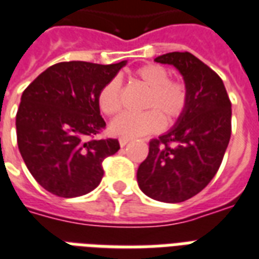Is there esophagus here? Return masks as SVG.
<instances>
[{"label": "esophagus", "instance_id": "obj_1", "mask_svg": "<svg viewBox=\"0 0 259 259\" xmlns=\"http://www.w3.org/2000/svg\"><path fill=\"white\" fill-rule=\"evenodd\" d=\"M129 138H123V137H121L119 138V145L122 146V148H123V146L125 145H127V144H129Z\"/></svg>", "mask_w": 259, "mask_h": 259}]
</instances>
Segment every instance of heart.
<instances>
[{"instance_id":"1","label":"heart","mask_w":259,"mask_h":259,"mask_svg":"<svg viewBox=\"0 0 259 259\" xmlns=\"http://www.w3.org/2000/svg\"><path fill=\"white\" fill-rule=\"evenodd\" d=\"M134 76L149 89L144 101V113H126L115 118L110 132L123 138L156 133L166 123L183 117L188 107L189 94L184 82L169 79V71L156 63H148L134 71ZM98 106L105 115L113 117L122 109V87L118 79L105 83L98 93Z\"/></svg>"}]
</instances>
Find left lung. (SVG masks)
Returning <instances> with one entry per match:
<instances>
[{
	"mask_svg": "<svg viewBox=\"0 0 259 259\" xmlns=\"http://www.w3.org/2000/svg\"><path fill=\"white\" fill-rule=\"evenodd\" d=\"M180 71L188 107L176 126L149 141V154L137 170L145 195L180 203L204 189L217 175L231 137V102L221 76L189 52L154 59Z\"/></svg>",
	"mask_w": 259,
	"mask_h": 259,
	"instance_id": "1",
	"label": "left lung"
}]
</instances>
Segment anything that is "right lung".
<instances>
[{
	"label": "right lung",
	"mask_w": 259,
	"mask_h": 259,
	"mask_svg": "<svg viewBox=\"0 0 259 259\" xmlns=\"http://www.w3.org/2000/svg\"><path fill=\"white\" fill-rule=\"evenodd\" d=\"M125 64L58 63L24 90L16 115L18 149L48 192L76 197L99 185L102 162L117 153L119 142L94 138L106 127L98 93Z\"/></svg>",
	"instance_id": "1"
}]
</instances>
